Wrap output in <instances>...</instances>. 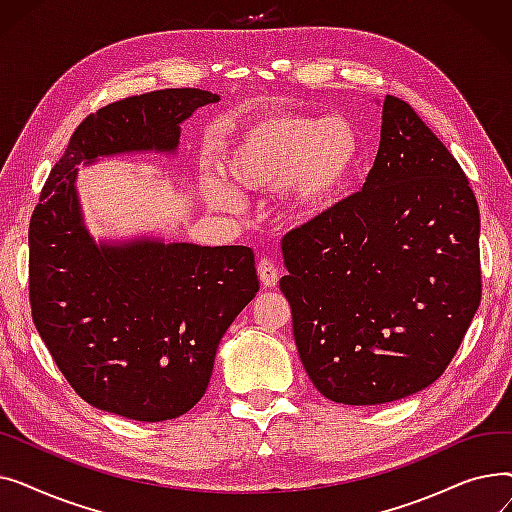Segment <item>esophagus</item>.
Returning <instances> with one entry per match:
<instances>
[{"label": "esophagus", "instance_id": "obj_1", "mask_svg": "<svg viewBox=\"0 0 512 512\" xmlns=\"http://www.w3.org/2000/svg\"><path fill=\"white\" fill-rule=\"evenodd\" d=\"M257 274H259V280L265 288H274L278 284V267L272 259H259L257 263Z\"/></svg>", "mask_w": 512, "mask_h": 512}]
</instances>
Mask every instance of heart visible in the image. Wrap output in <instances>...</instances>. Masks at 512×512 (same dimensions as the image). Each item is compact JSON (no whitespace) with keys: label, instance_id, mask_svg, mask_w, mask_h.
Returning a JSON list of instances; mask_svg holds the SVG:
<instances>
[{"label":"heart","instance_id":"heart-1","mask_svg":"<svg viewBox=\"0 0 512 512\" xmlns=\"http://www.w3.org/2000/svg\"><path fill=\"white\" fill-rule=\"evenodd\" d=\"M361 134L342 116L270 114L253 120L226 147L220 170L226 182H207V201L224 211L242 207V191L282 186V205L294 220L326 211L353 176Z\"/></svg>","mask_w":512,"mask_h":512}]
</instances>
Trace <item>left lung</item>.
Wrapping results in <instances>:
<instances>
[{
    "mask_svg": "<svg viewBox=\"0 0 512 512\" xmlns=\"http://www.w3.org/2000/svg\"><path fill=\"white\" fill-rule=\"evenodd\" d=\"M282 255L299 357L342 405H384L434 384L481 301L469 180L394 95L361 191L290 230Z\"/></svg>",
    "mask_w": 512,
    "mask_h": 512,
    "instance_id": "1",
    "label": "left lung"
}]
</instances>
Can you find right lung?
<instances>
[{"label":"right lung","mask_w":512,"mask_h":512,"mask_svg":"<svg viewBox=\"0 0 512 512\" xmlns=\"http://www.w3.org/2000/svg\"><path fill=\"white\" fill-rule=\"evenodd\" d=\"M215 101L201 89H164L101 107L74 130L33 211V321L74 392L101 411L147 423L191 411L259 280L249 247L97 245L80 213L76 166L130 151L174 153L180 124Z\"/></svg>","instance_id":"right-lung-1"}]
</instances>
